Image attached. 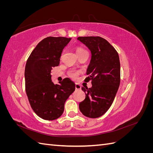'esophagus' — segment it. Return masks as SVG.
<instances>
[{"label":"esophagus","mask_w":153,"mask_h":153,"mask_svg":"<svg viewBox=\"0 0 153 153\" xmlns=\"http://www.w3.org/2000/svg\"><path fill=\"white\" fill-rule=\"evenodd\" d=\"M75 88L76 89H81V85L78 84H75Z\"/></svg>","instance_id":"1"}]
</instances>
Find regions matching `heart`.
Returning a JSON list of instances; mask_svg holds the SVG:
<instances>
[{
  "instance_id": "obj_1",
  "label": "heart",
  "mask_w": 153,
  "mask_h": 153,
  "mask_svg": "<svg viewBox=\"0 0 153 153\" xmlns=\"http://www.w3.org/2000/svg\"><path fill=\"white\" fill-rule=\"evenodd\" d=\"M85 50H84V48H80V47H78L76 50V54L77 55L81 54L82 53H83L84 52H85ZM78 75H79V71H76V70H70L69 72H68V75L69 76L73 78V79H76V78H77V76H78Z\"/></svg>"
}]
</instances>
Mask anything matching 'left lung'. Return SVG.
<instances>
[{
	"label": "left lung",
	"instance_id": "obj_1",
	"mask_svg": "<svg viewBox=\"0 0 153 153\" xmlns=\"http://www.w3.org/2000/svg\"><path fill=\"white\" fill-rule=\"evenodd\" d=\"M91 52L85 80H92V87H82L85 100L79 103L80 112L89 118L101 117L112 105L121 81L119 57L107 41L99 36L78 37Z\"/></svg>",
	"mask_w": 153,
	"mask_h": 153
}]
</instances>
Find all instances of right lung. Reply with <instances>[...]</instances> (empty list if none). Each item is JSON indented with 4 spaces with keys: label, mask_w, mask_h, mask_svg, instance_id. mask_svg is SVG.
<instances>
[{
    "label": "right lung",
    "mask_w": 153,
    "mask_h": 153,
    "mask_svg": "<svg viewBox=\"0 0 153 153\" xmlns=\"http://www.w3.org/2000/svg\"><path fill=\"white\" fill-rule=\"evenodd\" d=\"M71 38L47 37L33 50L25 69V91L34 112L41 118L52 121L61 116L64 103L75 89V83L66 78L55 84L51 70L59 65L64 48Z\"/></svg>",
    "instance_id": "add662e5"
}]
</instances>
